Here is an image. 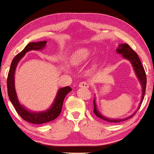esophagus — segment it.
<instances>
[{"label": "esophagus", "mask_w": 154, "mask_h": 154, "mask_svg": "<svg viewBox=\"0 0 154 154\" xmlns=\"http://www.w3.org/2000/svg\"><path fill=\"white\" fill-rule=\"evenodd\" d=\"M79 87H81V88H88L89 87V83L87 82V81H82L79 83Z\"/></svg>", "instance_id": "obj_1"}]
</instances>
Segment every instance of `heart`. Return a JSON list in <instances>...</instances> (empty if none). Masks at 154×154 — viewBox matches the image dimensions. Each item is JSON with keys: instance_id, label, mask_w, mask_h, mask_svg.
I'll return each mask as SVG.
<instances>
[{"instance_id": "1", "label": "heart", "mask_w": 154, "mask_h": 154, "mask_svg": "<svg viewBox=\"0 0 154 154\" xmlns=\"http://www.w3.org/2000/svg\"><path fill=\"white\" fill-rule=\"evenodd\" d=\"M89 56H90V51L88 49L82 48L77 51L71 57V60L75 64L82 63L88 59Z\"/></svg>"}]
</instances>
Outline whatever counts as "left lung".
Listing matches in <instances>:
<instances>
[{"instance_id": "obj_1", "label": "left lung", "mask_w": 154, "mask_h": 154, "mask_svg": "<svg viewBox=\"0 0 154 154\" xmlns=\"http://www.w3.org/2000/svg\"><path fill=\"white\" fill-rule=\"evenodd\" d=\"M116 51L119 54H122V56L124 57L126 59L129 60L131 63H132L133 67L134 68V71H135L136 75L139 79L140 81H141V86H142V97L141 100V103H140L139 107H138V110L139 109L140 106H141L142 102H143V100L144 98V95H145V91H146V75L145 70H144L143 66H142L141 60L139 59V57H138V54L134 51L133 49L131 48L130 45L127 43H122V44H120L119 45V48H117ZM94 112L95 115L96 116L100 118V119H103V120L107 121V122L109 123H120L123 121H126L127 119L131 118L134 114H136V113L137 111H136L135 113H134L132 116H131L129 118H127L126 119H116V120H113V119H106L102 116L100 113L97 111V109H96V101H95V99L94 100Z\"/></svg>"}]
</instances>
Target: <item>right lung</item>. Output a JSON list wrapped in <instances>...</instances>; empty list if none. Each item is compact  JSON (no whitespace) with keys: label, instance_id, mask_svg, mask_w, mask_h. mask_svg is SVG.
Here are the masks:
<instances>
[{"label":"right lung","instance_id":"obj_1","mask_svg":"<svg viewBox=\"0 0 154 154\" xmlns=\"http://www.w3.org/2000/svg\"><path fill=\"white\" fill-rule=\"evenodd\" d=\"M45 44H46V41L28 43L25 47L23 50L17 54L13 59L7 78L8 95V97L10 98L11 103L14 106L15 109L23 120L29 123H34V124H43V123L49 122V121L56 119L61 112L63 103V100L66 96L68 93L71 92L72 90L71 87L69 86L64 87V88L58 90V94H57L53 106H51L50 109L45 112H43V113H37L28 111L19 103L18 98H17L14 84V75L17 64L20 60V58L23 56H24L26 52L31 50H41V49L44 48Z\"/></svg>","mask_w":154,"mask_h":154}]
</instances>
